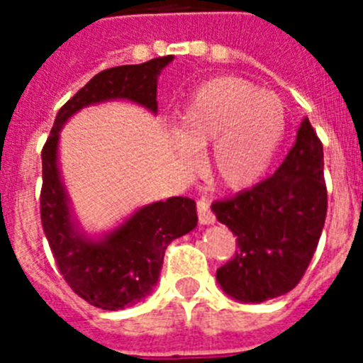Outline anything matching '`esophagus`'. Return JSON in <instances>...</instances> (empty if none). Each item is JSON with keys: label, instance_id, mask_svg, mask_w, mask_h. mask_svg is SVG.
I'll return each mask as SVG.
<instances>
[{"label": "esophagus", "instance_id": "34e87169", "mask_svg": "<svg viewBox=\"0 0 363 363\" xmlns=\"http://www.w3.org/2000/svg\"><path fill=\"white\" fill-rule=\"evenodd\" d=\"M198 220H200L201 225H213L214 221H216L214 214L211 213L209 201L207 200L198 201Z\"/></svg>", "mask_w": 363, "mask_h": 363}]
</instances>
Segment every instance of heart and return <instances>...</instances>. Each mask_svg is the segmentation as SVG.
I'll return each instance as SVG.
<instances>
[{"label":"heart","instance_id":"b5f03b06","mask_svg":"<svg viewBox=\"0 0 363 363\" xmlns=\"http://www.w3.org/2000/svg\"><path fill=\"white\" fill-rule=\"evenodd\" d=\"M285 133L284 101L255 83L220 76L201 83L178 118L176 152L184 162L205 149L207 171L221 187L243 191L259 182Z\"/></svg>","mask_w":363,"mask_h":363}]
</instances>
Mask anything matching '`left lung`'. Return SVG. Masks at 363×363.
I'll list each match as a JSON object with an SVG mask.
<instances>
[{"mask_svg":"<svg viewBox=\"0 0 363 363\" xmlns=\"http://www.w3.org/2000/svg\"><path fill=\"white\" fill-rule=\"evenodd\" d=\"M218 221L236 236L238 251L216 271L223 293L262 303L296 287L309 267L327 214L323 147L307 118L277 172L249 191L214 201Z\"/></svg>","mask_w":363,"mask_h":363,"instance_id":"8db88e82","label":"left lung"}]
</instances>
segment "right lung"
Instances as JSON below:
<instances>
[{
    "label": "right lung",
    "mask_w": 363,
    "mask_h": 363,
    "mask_svg": "<svg viewBox=\"0 0 363 363\" xmlns=\"http://www.w3.org/2000/svg\"><path fill=\"white\" fill-rule=\"evenodd\" d=\"M172 56L101 70L60 108L41 152V223L57 269L74 293L91 306L118 311L136 306L156 287L172 240L198 225L196 201L174 196L134 211L114 229L91 236L82 229L60 171V130L82 108L127 99L158 114V76Z\"/></svg>",
    "instance_id": "obj_1"
}]
</instances>
